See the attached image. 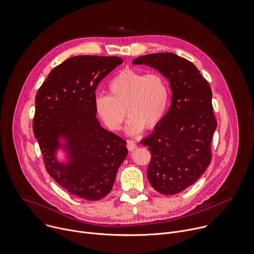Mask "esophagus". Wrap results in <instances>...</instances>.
Here are the masks:
<instances>
[{"mask_svg": "<svg viewBox=\"0 0 254 254\" xmlns=\"http://www.w3.org/2000/svg\"><path fill=\"white\" fill-rule=\"evenodd\" d=\"M127 148H128L129 151H133V150H135L137 148V145H136V143L134 141L128 140L127 141Z\"/></svg>", "mask_w": 254, "mask_h": 254, "instance_id": "1", "label": "esophagus"}]
</instances>
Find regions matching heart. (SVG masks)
Instances as JSON below:
<instances>
[{
  "label": "heart",
  "mask_w": 254,
  "mask_h": 254,
  "mask_svg": "<svg viewBox=\"0 0 254 254\" xmlns=\"http://www.w3.org/2000/svg\"><path fill=\"white\" fill-rule=\"evenodd\" d=\"M108 91L109 96H97L96 112L111 131L121 129L127 113L126 132L129 135L139 134L145 126L155 127L164 117L169 103V88L161 75H145L132 68L120 71L108 84Z\"/></svg>",
  "instance_id": "obj_1"
}]
</instances>
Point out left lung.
Listing matches in <instances>:
<instances>
[{"label": "left lung", "instance_id": "8db88e82", "mask_svg": "<svg viewBox=\"0 0 254 254\" xmlns=\"http://www.w3.org/2000/svg\"><path fill=\"white\" fill-rule=\"evenodd\" d=\"M132 63L156 69L170 83L169 110L140 143L151 153L150 184L164 195H174L191 186L210 164L211 139L217 127L212 91L190 61L173 53L149 54Z\"/></svg>", "mask_w": 254, "mask_h": 254}]
</instances>
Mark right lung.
I'll list each match as a JSON object with an SVG mask.
<instances>
[{"mask_svg":"<svg viewBox=\"0 0 254 254\" xmlns=\"http://www.w3.org/2000/svg\"><path fill=\"white\" fill-rule=\"evenodd\" d=\"M122 63L114 56L69 58L50 72L35 98L33 130L47 172L69 193L90 201L111 191L128 154L126 141L101 127L95 108L98 84ZM59 147L67 152V164L57 159Z\"/></svg>","mask_w":254,"mask_h":254,"instance_id":"add662e5","label":"right lung"}]
</instances>
